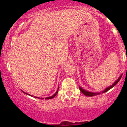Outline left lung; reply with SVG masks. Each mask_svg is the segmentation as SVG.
<instances>
[{"mask_svg": "<svg viewBox=\"0 0 127 127\" xmlns=\"http://www.w3.org/2000/svg\"><path fill=\"white\" fill-rule=\"evenodd\" d=\"M123 76V74H121L120 76V77L118 78V79L114 81V82L113 83V84L111 85V86L107 87L106 88H105V90H103V91H102L100 92H99V93H93V92H90V91H87V90L83 89L80 86L79 87V88H80V90L81 93H82L84 95H86V96H95V95H99L101 93H105L106 92H107V91H109V90H110L111 88H112L113 87H114L116 86V84H117L118 82L120 81V80L121 79V77H122Z\"/></svg>", "mask_w": 127, "mask_h": 127, "instance_id": "left-lung-1", "label": "left lung"}]
</instances>
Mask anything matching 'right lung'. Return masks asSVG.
<instances>
[{"label":"right lung","instance_id":"add662e5","mask_svg":"<svg viewBox=\"0 0 127 127\" xmlns=\"http://www.w3.org/2000/svg\"><path fill=\"white\" fill-rule=\"evenodd\" d=\"M58 89H59V87L58 88V90H57V91H56V93H55L54 94V95H52V96H48V97H47V98H45V99H52V98H54V97L56 96V95L57 94H58ZM22 91V90H21ZM24 93H25V94H27V95H30V96H33V95H30V94H27V93H25V92H24V91H22ZM34 98H38V99H44V98H39V97H36V96H34Z\"/></svg>","mask_w":127,"mask_h":127}]
</instances>
